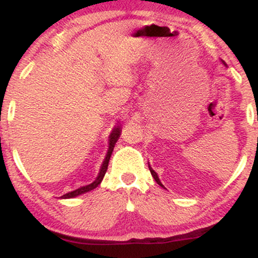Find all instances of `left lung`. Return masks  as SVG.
Instances as JSON below:
<instances>
[{
    "label": "left lung",
    "instance_id": "obj_1",
    "mask_svg": "<svg viewBox=\"0 0 258 258\" xmlns=\"http://www.w3.org/2000/svg\"><path fill=\"white\" fill-rule=\"evenodd\" d=\"M149 170H150V173H152V176L154 177V179H155V180H156V183H158V184H159V185L164 186V185H162V184H161V182H160V179H159L158 174H156V172H155V171H154V170H152V168H150V167H149Z\"/></svg>",
    "mask_w": 258,
    "mask_h": 258
}]
</instances>
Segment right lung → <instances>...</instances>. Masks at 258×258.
I'll list each match as a JSON object with an SVG mask.
<instances>
[{
  "label": "right lung",
  "mask_w": 258,
  "mask_h": 258,
  "mask_svg": "<svg viewBox=\"0 0 258 258\" xmlns=\"http://www.w3.org/2000/svg\"><path fill=\"white\" fill-rule=\"evenodd\" d=\"M119 137H120V127H116V128H114V131H112L111 135H110V141H109L108 154H106L104 161H103V165H102V167H100L99 174H98V177H97V178H96V180H94L93 183H91V184L85 185V186H81V188L76 189V190L70 191V193H68V194H64L61 198H64V199H69V198L78 197V195L84 194V193H87V191H90V190H92V189H94V188H96V186L99 185V183L102 182L103 177H104L106 170H108L109 160H110V156H111L112 150H114L115 143H116L117 139H119Z\"/></svg>",
  "instance_id": "obj_1"
}]
</instances>
